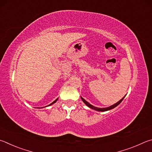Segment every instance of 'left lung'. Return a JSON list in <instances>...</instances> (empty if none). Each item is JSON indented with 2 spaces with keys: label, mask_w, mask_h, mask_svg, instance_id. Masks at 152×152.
Masks as SVG:
<instances>
[{
  "label": "left lung",
  "mask_w": 152,
  "mask_h": 152,
  "mask_svg": "<svg viewBox=\"0 0 152 152\" xmlns=\"http://www.w3.org/2000/svg\"><path fill=\"white\" fill-rule=\"evenodd\" d=\"M81 98L82 101H83V102L85 103V104H86L87 106H88L89 107H90V108L93 109V110H95V111H106L110 110H111V109H113L114 107H115L116 106H118V105L119 104V103H120L122 102V101H123V99H124V97L123 98H122L121 99L119 100L118 102H117L116 103H115V104H113V105L110 106V107H106V108H99V107H95V106H94V105H91V104H90V103H89L88 102H87V101L85 100L83 97H81Z\"/></svg>",
  "instance_id": "obj_1"
}]
</instances>
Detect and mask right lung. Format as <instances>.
<instances>
[{
	"label": "right lung",
	"instance_id": "obj_1",
	"mask_svg": "<svg viewBox=\"0 0 152 152\" xmlns=\"http://www.w3.org/2000/svg\"><path fill=\"white\" fill-rule=\"evenodd\" d=\"M57 99H56L55 101H54V102H53V103H50V105H49H49H52V104H53V103H55L56 102H57Z\"/></svg>",
	"mask_w": 152,
	"mask_h": 152
}]
</instances>
